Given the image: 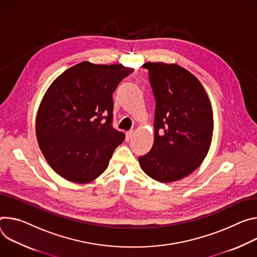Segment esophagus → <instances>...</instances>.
<instances>
[{
  "label": "esophagus",
  "instance_id": "obj_1",
  "mask_svg": "<svg viewBox=\"0 0 257 257\" xmlns=\"http://www.w3.org/2000/svg\"><path fill=\"white\" fill-rule=\"evenodd\" d=\"M133 135H134V131H128V132L126 133V139H127V140H131V139L133 138Z\"/></svg>",
  "mask_w": 257,
  "mask_h": 257
}]
</instances>
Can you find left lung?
Segmentation results:
<instances>
[{"instance_id":"obj_1","label":"left lung","mask_w":257,"mask_h":257,"mask_svg":"<svg viewBox=\"0 0 257 257\" xmlns=\"http://www.w3.org/2000/svg\"><path fill=\"white\" fill-rule=\"evenodd\" d=\"M155 98L154 143L139 157L142 169L153 180H181L200 166L209 150L213 116L202 84L177 65L147 62Z\"/></svg>"}]
</instances>
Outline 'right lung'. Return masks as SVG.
Here are the masks:
<instances>
[{
    "mask_svg": "<svg viewBox=\"0 0 257 257\" xmlns=\"http://www.w3.org/2000/svg\"><path fill=\"white\" fill-rule=\"evenodd\" d=\"M133 71L84 61L50 85L38 111L36 132L46 160L59 176L83 184L105 172L125 138L112 126V94Z\"/></svg>",
    "mask_w": 257,
    "mask_h": 257,
    "instance_id": "obj_1",
    "label": "right lung"
}]
</instances>
